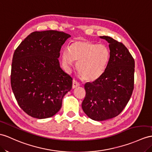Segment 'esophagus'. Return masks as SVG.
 <instances>
[{
  "label": "esophagus",
  "mask_w": 152,
  "mask_h": 152,
  "mask_svg": "<svg viewBox=\"0 0 152 152\" xmlns=\"http://www.w3.org/2000/svg\"><path fill=\"white\" fill-rule=\"evenodd\" d=\"M80 86V84L77 82V81L75 79L73 80V84H72V88H75L77 87H78Z\"/></svg>",
  "instance_id": "34e87169"
}]
</instances>
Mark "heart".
Wrapping results in <instances>:
<instances>
[{"mask_svg": "<svg viewBox=\"0 0 152 152\" xmlns=\"http://www.w3.org/2000/svg\"><path fill=\"white\" fill-rule=\"evenodd\" d=\"M109 57V50L105 46L85 39L75 40L69 49L66 48L61 53L64 68L69 69L75 61H78L77 71L81 78L88 82L95 81L103 75Z\"/></svg>", "mask_w": 152, "mask_h": 152, "instance_id": "heart-1", "label": "heart"}]
</instances>
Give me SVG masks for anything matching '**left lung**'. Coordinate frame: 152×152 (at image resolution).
Wrapping results in <instances>:
<instances>
[{
	"label": "left lung",
	"instance_id": "1",
	"mask_svg": "<svg viewBox=\"0 0 152 152\" xmlns=\"http://www.w3.org/2000/svg\"><path fill=\"white\" fill-rule=\"evenodd\" d=\"M109 43L110 58L103 75L84 85L82 108L94 121H102L119 115L134 88L135 61L123 43L108 36L100 37Z\"/></svg>",
	"mask_w": 152,
	"mask_h": 152
}]
</instances>
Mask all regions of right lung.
<instances>
[{"mask_svg":"<svg viewBox=\"0 0 152 152\" xmlns=\"http://www.w3.org/2000/svg\"><path fill=\"white\" fill-rule=\"evenodd\" d=\"M71 35L48 30L30 33L13 54L11 86L18 104L37 119L56 114L72 78L60 67L58 58L62 46Z\"/></svg>","mask_w":152,"mask_h":152,"instance_id":"add662e5","label":"right lung"}]
</instances>
